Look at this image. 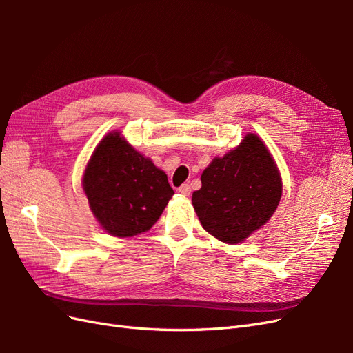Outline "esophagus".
Wrapping results in <instances>:
<instances>
[{
  "label": "esophagus",
  "mask_w": 353,
  "mask_h": 353,
  "mask_svg": "<svg viewBox=\"0 0 353 353\" xmlns=\"http://www.w3.org/2000/svg\"><path fill=\"white\" fill-rule=\"evenodd\" d=\"M178 191H179V193L183 194V196L188 197V196L191 194V187H190L188 184H183V185H181V187L178 188Z\"/></svg>",
  "instance_id": "esophagus-1"
}]
</instances>
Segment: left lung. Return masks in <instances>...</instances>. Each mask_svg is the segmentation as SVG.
<instances>
[{
	"label": "left lung",
	"instance_id": "left-lung-1",
	"mask_svg": "<svg viewBox=\"0 0 353 353\" xmlns=\"http://www.w3.org/2000/svg\"><path fill=\"white\" fill-rule=\"evenodd\" d=\"M283 184L268 148L254 134L203 170L193 206L201 227L218 240L237 244L272 216Z\"/></svg>",
	"mask_w": 353,
	"mask_h": 353
}]
</instances>
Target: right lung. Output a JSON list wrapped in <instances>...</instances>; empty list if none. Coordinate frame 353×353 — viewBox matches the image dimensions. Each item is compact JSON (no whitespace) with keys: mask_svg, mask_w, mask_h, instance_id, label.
Segmentation results:
<instances>
[{"mask_svg":"<svg viewBox=\"0 0 353 353\" xmlns=\"http://www.w3.org/2000/svg\"><path fill=\"white\" fill-rule=\"evenodd\" d=\"M83 191L100 225L116 237L150 230L174 196L163 170L119 132L104 137L95 148L83 174Z\"/></svg>","mask_w":353,"mask_h":353,"instance_id":"obj_1","label":"right lung"}]
</instances>
